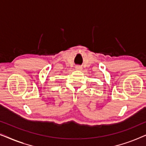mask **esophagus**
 Here are the masks:
<instances>
[{
    "mask_svg": "<svg viewBox=\"0 0 146 146\" xmlns=\"http://www.w3.org/2000/svg\"><path fill=\"white\" fill-rule=\"evenodd\" d=\"M76 69L78 70H81L82 67L80 66H76Z\"/></svg>",
    "mask_w": 146,
    "mask_h": 146,
    "instance_id": "34e87169",
    "label": "esophagus"
}]
</instances>
